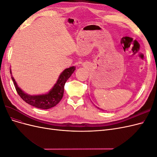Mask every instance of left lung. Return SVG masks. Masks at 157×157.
<instances>
[{"mask_svg": "<svg viewBox=\"0 0 157 157\" xmlns=\"http://www.w3.org/2000/svg\"><path fill=\"white\" fill-rule=\"evenodd\" d=\"M97 107L98 109H99V107ZM100 110H101V111H103V110H102V109H100Z\"/></svg>", "mask_w": 157, "mask_h": 157, "instance_id": "8db88e82", "label": "left lung"}]
</instances>
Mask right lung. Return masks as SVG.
Masks as SVG:
<instances>
[{
    "label": "right lung",
    "mask_w": 157,
    "mask_h": 157,
    "mask_svg": "<svg viewBox=\"0 0 157 157\" xmlns=\"http://www.w3.org/2000/svg\"><path fill=\"white\" fill-rule=\"evenodd\" d=\"M75 69L76 67L75 66H72V67H70L69 68L65 69L60 74L56 83L51 88L50 91L46 94L39 95H29L23 92L18 86L15 79L13 77L11 69L10 71L11 77L14 84V86H15L16 91L23 100L25 101L27 103L36 108L48 109L56 106L61 101V99H62L64 92L65 84L68 78L71 77V75L74 73Z\"/></svg>",
    "instance_id": "obj_1"
}]
</instances>
